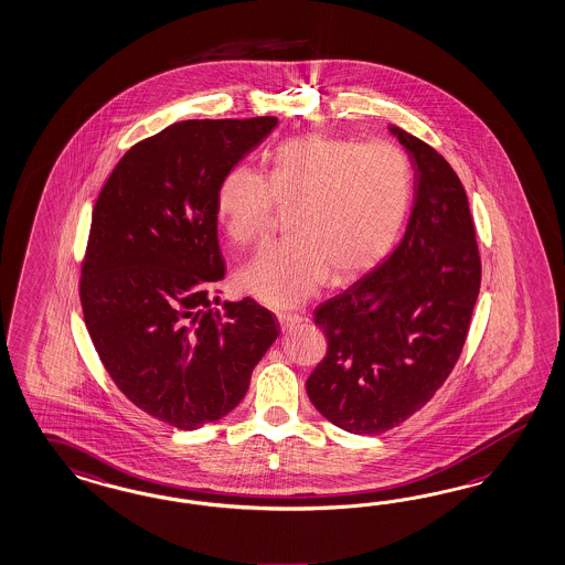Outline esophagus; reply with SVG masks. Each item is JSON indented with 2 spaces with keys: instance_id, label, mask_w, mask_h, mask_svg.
Listing matches in <instances>:
<instances>
[{
  "instance_id": "34e87169",
  "label": "esophagus",
  "mask_w": 565,
  "mask_h": 565,
  "mask_svg": "<svg viewBox=\"0 0 565 565\" xmlns=\"http://www.w3.org/2000/svg\"><path fill=\"white\" fill-rule=\"evenodd\" d=\"M278 322H280L282 330H290L292 326L303 322V318L297 316V313H278Z\"/></svg>"
}]
</instances>
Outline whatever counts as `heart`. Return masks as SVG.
Wrapping results in <instances>:
<instances>
[{"label": "heart", "mask_w": 565, "mask_h": 565, "mask_svg": "<svg viewBox=\"0 0 565 565\" xmlns=\"http://www.w3.org/2000/svg\"><path fill=\"white\" fill-rule=\"evenodd\" d=\"M411 162L398 146L306 134L276 146L266 175L235 164L216 188V216L242 245L258 243L276 204L290 209L289 242L266 247L237 273L264 306H301L330 276L344 285L377 266L411 202Z\"/></svg>", "instance_id": "heart-1"}]
</instances>
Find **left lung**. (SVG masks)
I'll return each instance as SVG.
<instances>
[{
    "label": "left lung",
    "instance_id": "8db88e82",
    "mask_svg": "<svg viewBox=\"0 0 565 565\" xmlns=\"http://www.w3.org/2000/svg\"><path fill=\"white\" fill-rule=\"evenodd\" d=\"M413 167V204L396 249L316 307L328 353L307 380L326 419L377 436L429 403L467 340L481 258L467 192L431 146L387 126Z\"/></svg>",
    "mask_w": 565,
    "mask_h": 565
}]
</instances>
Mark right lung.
<instances>
[{
  "label": "right lung",
  "instance_id": "obj_1",
  "mask_svg": "<svg viewBox=\"0 0 565 565\" xmlns=\"http://www.w3.org/2000/svg\"><path fill=\"white\" fill-rule=\"evenodd\" d=\"M278 119H188L131 146L103 185L82 264L84 322L117 387L192 431L242 403L280 334L254 299L218 306L216 188Z\"/></svg>",
  "mask_w": 565,
  "mask_h": 565
}]
</instances>
